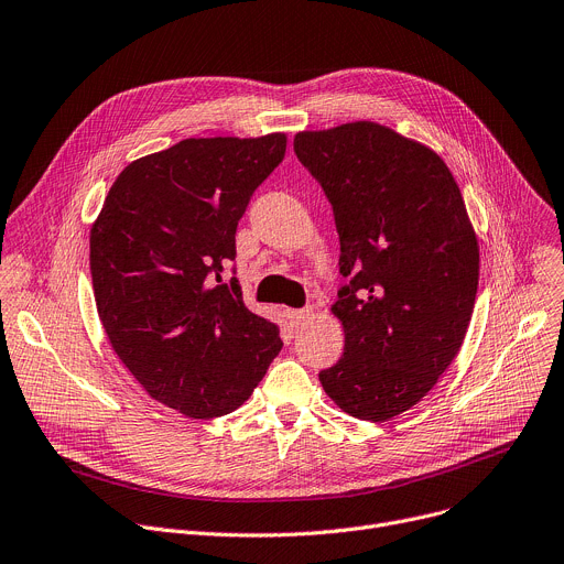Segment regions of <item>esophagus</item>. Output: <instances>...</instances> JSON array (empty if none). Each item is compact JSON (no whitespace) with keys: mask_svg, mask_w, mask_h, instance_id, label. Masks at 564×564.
Segmentation results:
<instances>
[{"mask_svg":"<svg viewBox=\"0 0 564 564\" xmlns=\"http://www.w3.org/2000/svg\"><path fill=\"white\" fill-rule=\"evenodd\" d=\"M313 317V308H301V311H288V322L292 328H299L303 326L305 322H308Z\"/></svg>","mask_w":564,"mask_h":564,"instance_id":"esophagus-1","label":"esophagus"}]
</instances>
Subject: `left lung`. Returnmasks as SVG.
I'll use <instances>...</instances> for the list:
<instances>
[{
  "label": "left lung",
  "instance_id": "8db88e82",
  "mask_svg": "<svg viewBox=\"0 0 564 564\" xmlns=\"http://www.w3.org/2000/svg\"><path fill=\"white\" fill-rule=\"evenodd\" d=\"M294 152L330 202L348 279L333 305L344 355L319 382L346 414L389 421L464 344L479 285L464 197L434 150L380 123L299 132Z\"/></svg>",
  "mask_w": 564,
  "mask_h": 564
}]
</instances>
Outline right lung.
I'll return each mask as SVG.
<instances>
[{
    "instance_id": "add662e5",
    "label": "right lung",
    "mask_w": 564,
    "mask_h": 564,
    "mask_svg": "<svg viewBox=\"0 0 564 564\" xmlns=\"http://www.w3.org/2000/svg\"><path fill=\"white\" fill-rule=\"evenodd\" d=\"M285 134L184 139L126 166L89 236L98 317L119 360L191 419L238 409L279 355L242 303L236 227L285 158ZM232 276L229 278L228 274Z\"/></svg>"
}]
</instances>
